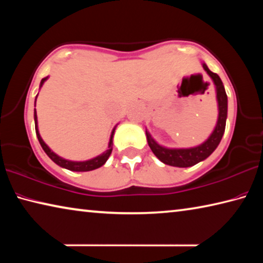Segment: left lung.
Listing matches in <instances>:
<instances>
[{
    "mask_svg": "<svg viewBox=\"0 0 263 263\" xmlns=\"http://www.w3.org/2000/svg\"><path fill=\"white\" fill-rule=\"evenodd\" d=\"M202 66L209 77L212 79L213 83L216 87V97L218 103V119L215 128L208 139L202 142L201 145L194 146L189 148H168L164 146L159 145L157 141L153 139L151 133L146 130V138L149 148L152 149L155 157L164 164H169L173 167L186 168L191 167L194 164L198 163L210 157L213 153L222 138L225 132L226 118H228V95H226L224 84H222L220 78L216 73H212L208 66L202 62Z\"/></svg>",
    "mask_w": 263,
    "mask_h": 263,
    "instance_id": "left-lung-1",
    "label": "left lung"
}]
</instances>
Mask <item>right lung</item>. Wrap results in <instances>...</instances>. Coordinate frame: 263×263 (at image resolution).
Here are the masks:
<instances>
[{
    "mask_svg": "<svg viewBox=\"0 0 263 263\" xmlns=\"http://www.w3.org/2000/svg\"><path fill=\"white\" fill-rule=\"evenodd\" d=\"M48 79V77L44 78L42 81H41V86L39 88L43 87L44 82L46 81ZM38 96V95H37ZM37 96H35V100H37ZM35 100H34V106H35ZM34 126H35V133H37V138L39 142H41V146L44 149V152H45L48 158H50L53 162H55L58 166H60L62 168H66L68 169V171H72V172H89V171H94V169H97L103 166V164L106 162V160L109 159L111 152H112V138L115 135V130H116V125L114 127L112 132H111V136H110V140H109V145H108V149L105 151L104 153H102L101 155H97V157L92 158L90 160H87V161H70V160L67 159H64L59 157V155L55 154L53 151L48 147V146L45 144V141L43 140V138L39 135V130H38V121H37V111L34 109Z\"/></svg>",
    "mask_w": 263,
    "mask_h": 263,
    "instance_id": "right-lung-1",
    "label": "right lung"
}]
</instances>
